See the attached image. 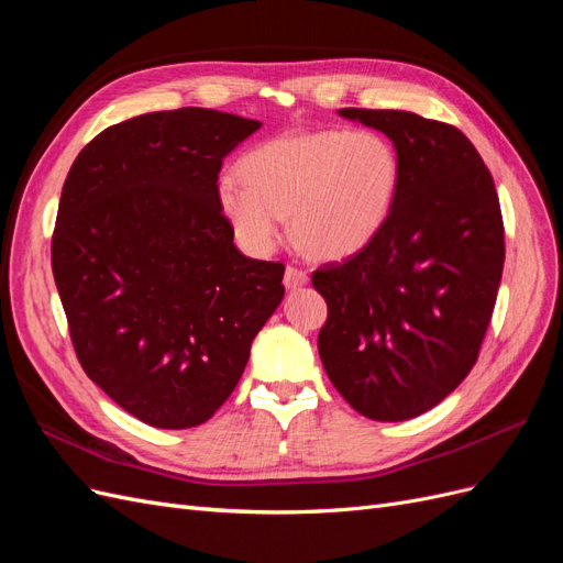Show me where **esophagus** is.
<instances>
[{"label":"esophagus","instance_id":"34e87169","mask_svg":"<svg viewBox=\"0 0 563 563\" xmlns=\"http://www.w3.org/2000/svg\"><path fill=\"white\" fill-rule=\"evenodd\" d=\"M308 272H305L302 267L298 265H286L284 269V286L286 288H298V286H305L308 284Z\"/></svg>","mask_w":563,"mask_h":563}]
</instances>
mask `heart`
<instances>
[{
    "mask_svg": "<svg viewBox=\"0 0 563 563\" xmlns=\"http://www.w3.org/2000/svg\"><path fill=\"white\" fill-rule=\"evenodd\" d=\"M242 180L218 178L216 201L249 253L265 255L282 240L284 220L319 258H347L368 246L395 209L401 162L395 145L371 129L288 133L251 147Z\"/></svg>",
    "mask_w": 563,
    "mask_h": 563,
    "instance_id": "1",
    "label": "heart"
}]
</instances>
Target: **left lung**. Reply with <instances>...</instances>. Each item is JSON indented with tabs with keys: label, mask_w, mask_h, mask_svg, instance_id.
Segmentation results:
<instances>
[{
	"label": "left lung",
	"mask_w": 563,
	"mask_h": 563,
	"mask_svg": "<svg viewBox=\"0 0 563 563\" xmlns=\"http://www.w3.org/2000/svg\"><path fill=\"white\" fill-rule=\"evenodd\" d=\"M340 117L395 143L401 183L376 240L312 272L329 305L317 345L354 411L399 422L430 411L476 364L505 263L500 201L455 126L404 110Z\"/></svg>",
	"instance_id": "8db88e82"
}]
</instances>
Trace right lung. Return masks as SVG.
Returning a JSON list of instances; mask_svg holds the SVG:
<instances>
[{
    "label": "right lung",
    "mask_w": 563,
    "mask_h": 563,
    "mask_svg": "<svg viewBox=\"0 0 563 563\" xmlns=\"http://www.w3.org/2000/svg\"><path fill=\"white\" fill-rule=\"evenodd\" d=\"M258 129L207 108L141 114L65 178L51 267L77 360L152 428L207 422L284 298V265L246 258L216 201L223 159Z\"/></svg>",
    "instance_id": "right-lung-1"
}]
</instances>
